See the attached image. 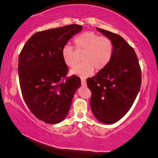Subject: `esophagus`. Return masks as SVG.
Listing matches in <instances>:
<instances>
[{"mask_svg": "<svg viewBox=\"0 0 158 158\" xmlns=\"http://www.w3.org/2000/svg\"><path fill=\"white\" fill-rule=\"evenodd\" d=\"M81 84L82 86H87V82L85 79H81Z\"/></svg>", "mask_w": 158, "mask_h": 158, "instance_id": "obj_1", "label": "esophagus"}]
</instances>
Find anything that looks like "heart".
Returning <instances> with one entry per match:
<instances>
[{
  "instance_id": "heart-1",
  "label": "heart",
  "mask_w": 158,
  "mask_h": 158,
  "mask_svg": "<svg viewBox=\"0 0 158 158\" xmlns=\"http://www.w3.org/2000/svg\"><path fill=\"white\" fill-rule=\"evenodd\" d=\"M77 52H83V62L71 70V73L81 77H88L94 71L100 72L109 65L114 52V44L109 37L99 36L91 32H84L73 40ZM70 45H65L62 49V56L68 66L73 67L77 62V52Z\"/></svg>"
}]
</instances>
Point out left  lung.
I'll return each mask as SVG.
<instances>
[{
	"mask_svg": "<svg viewBox=\"0 0 158 158\" xmlns=\"http://www.w3.org/2000/svg\"><path fill=\"white\" fill-rule=\"evenodd\" d=\"M114 44L109 65L87 80L92 92L90 106L101 122L114 123L131 109L142 84L139 60L133 48L120 35L98 28Z\"/></svg>",
	"mask_w": 158,
	"mask_h": 158,
	"instance_id": "1",
	"label": "left lung"
}]
</instances>
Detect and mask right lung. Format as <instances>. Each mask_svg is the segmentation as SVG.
<instances>
[{
	"instance_id": "right-lung-1",
	"label": "right lung",
	"mask_w": 158,
	"mask_h": 158,
	"mask_svg": "<svg viewBox=\"0 0 158 158\" xmlns=\"http://www.w3.org/2000/svg\"><path fill=\"white\" fill-rule=\"evenodd\" d=\"M82 26L71 24L38 32L22 48L19 57V84L25 102L38 119L55 124L66 117L76 89L77 76L66 77L69 69L62 49Z\"/></svg>"
}]
</instances>
